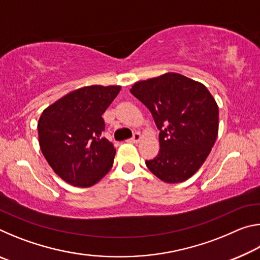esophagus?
Listing matches in <instances>:
<instances>
[{
	"mask_svg": "<svg viewBox=\"0 0 260 260\" xmlns=\"http://www.w3.org/2000/svg\"><path fill=\"white\" fill-rule=\"evenodd\" d=\"M141 139H142V135H141L140 132H136V133H134L133 138L129 139V142H132V143H139L140 141H141Z\"/></svg>",
	"mask_w": 260,
	"mask_h": 260,
	"instance_id": "esophagus-1",
	"label": "esophagus"
}]
</instances>
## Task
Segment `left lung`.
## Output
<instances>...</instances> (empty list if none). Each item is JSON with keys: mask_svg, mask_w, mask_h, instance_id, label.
Wrapping results in <instances>:
<instances>
[{"mask_svg": "<svg viewBox=\"0 0 260 260\" xmlns=\"http://www.w3.org/2000/svg\"><path fill=\"white\" fill-rule=\"evenodd\" d=\"M131 93L151 112L159 129V152L146 164L167 183L186 181L214 146L219 108L203 83L169 72L135 82Z\"/></svg>", "mask_w": 260, "mask_h": 260, "instance_id": "obj_1", "label": "left lung"}]
</instances>
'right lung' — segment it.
Returning <instances> with one entry per match:
<instances>
[{"mask_svg": "<svg viewBox=\"0 0 260 260\" xmlns=\"http://www.w3.org/2000/svg\"><path fill=\"white\" fill-rule=\"evenodd\" d=\"M120 86L79 88L43 110L39 144L54 172L76 187H90L111 170L116 149L102 138V114Z\"/></svg>", "mask_w": 260, "mask_h": 260, "instance_id": "add662e5", "label": "right lung"}]
</instances>
